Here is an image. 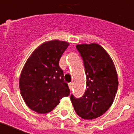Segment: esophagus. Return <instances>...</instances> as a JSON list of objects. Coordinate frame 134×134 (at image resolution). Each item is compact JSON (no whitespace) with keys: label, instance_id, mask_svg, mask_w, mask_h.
Segmentation results:
<instances>
[{"label":"esophagus","instance_id":"34e87169","mask_svg":"<svg viewBox=\"0 0 134 134\" xmlns=\"http://www.w3.org/2000/svg\"><path fill=\"white\" fill-rule=\"evenodd\" d=\"M69 89L71 90L72 88H73V84H72V83H69Z\"/></svg>","mask_w":134,"mask_h":134}]
</instances>
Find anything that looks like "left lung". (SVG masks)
<instances>
[{"instance_id":"1","label":"left lung","mask_w":134,"mask_h":134,"mask_svg":"<svg viewBox=\"0 0 134 134\" xmlns=\"http://www.w3.org/2000/svg\"><path fill=\"white\" fill-rule=\"evenodd\" d=\"M87 76V90L80 98L71 95L76 114L92 120L101 116L114 101L118 87L116 69L113 60L99 44H77Z\"/></svg>"}]
</instances>
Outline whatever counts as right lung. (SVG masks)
<instances>
[{"label":"right lung","instance_id":"obj_1","mask_svg":"<svg viewBox=\"0 0 134 134\" xmlns=\"http://www.w3.org/2000/svg\"><path fill=\"white\" fill-rule=\"evenodd\" d=\"M69 43L60 40L44 42L26 60L19 79L23 99L31 110L47 113L70 94L68 84L59 66L60 58Z\"/></svg>","mask_w":134,"mask_h":134}]
</instances>
